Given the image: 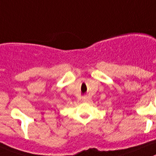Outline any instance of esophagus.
Wrapping results in <instances>:
<instances>
[{"label":"esophagus","instance_id":"obj_1","mask_svg":"<svg viewBox=\"0 0 156 156\" xmlns=\"http://www.w3.org/2000/svg\"><path fill=\"white\" fill-rule=\"evenodd\" d=\"M88 98L87 96H84V97L82 98V101H84V102H86V101H88Z\"/></svg>","mask_w":156,"mask_h":156}]
</instances>
